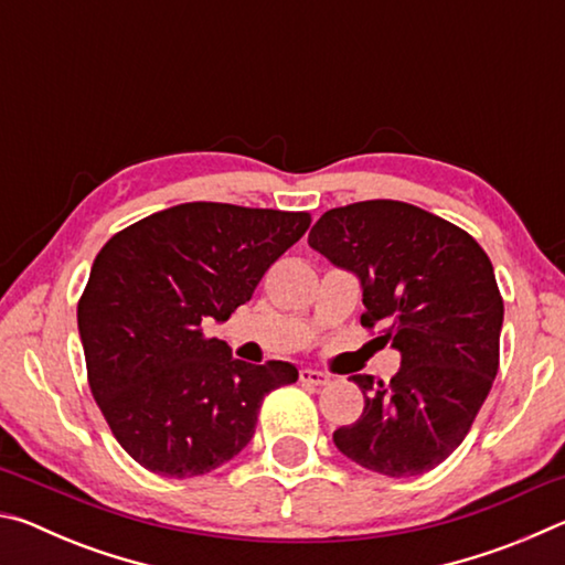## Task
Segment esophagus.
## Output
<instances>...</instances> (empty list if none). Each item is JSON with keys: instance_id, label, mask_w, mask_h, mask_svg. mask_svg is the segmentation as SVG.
Returning a JSON list of instances; mask_svg holds the SVG:
<instances>
[{"instance_id": "1", "label": "esophagus", "mask_w": 565, "mask_h": 565, "mask_svg": "<svg viewBox=\"0 0 565 565\" xmlns=\"http://www.w3.org/2000/svg\"><path fill=\"white\" fill-rule=\"evenodd\" d=\"M299 379L306 386H327L331 381L327 374H321V371H313V369H301Z\"/></svg>"}]
</instances>
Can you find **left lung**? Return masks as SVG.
<instances>
[{
	"label": "left lung",
	"instance_id": "1",
	"mask_svg": "<svg viewBox=\"0 0 565 565\" xmlns=\"http://www.w3.org/2000/svg\"><path fill=\"white\" fill-rule=\"evenodd\" d=\"M309 246L359 276L361 327L401 351L388 384L351 376L366 404L333 444L391 478L431 471L461 446L499 374L503 299L491 259L463 228L394 199L329 209Z\"/></svg>",
	"mask_w": 565,
	"mask_h": 565
}]
</instances>
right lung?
Segmentation results:
<instances>
[{"label": "right lung", "instance_id": "add662e5", "mask_svg": "<svg viewBox=\"0 0 565 565\" xmlns=\"http://www.w3.org/2000/svg\"><path fill=\"white\" fill-rule=\"evenodd\" d=\"M309 224L306 212L191 202L102 246L76 306L87 379L114 438L147 471L191 478L232 461L264 398L299 379L286 361L234 359L204 323L252 299Z\"/></svg>", "mask_w": 565, "mask_h": 565}]
</instances>
